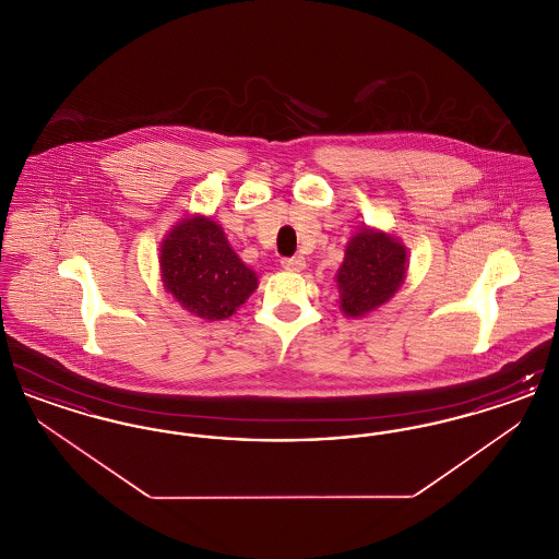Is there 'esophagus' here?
<instances>
[{
  "instance_id": "esophagus-1",
  "label": "esophagus",
  "mask_w": 559,
  "mask_h": 559,
  "mask_svg": "<svg viewBox=\"0 0 559 559\" xmlns=\"http://www.w3.org/2000/svg\"><path fill=\"white\" fill-rule=\"evenodd\" d=\"M281 264L289 272H301L306 267V260L301 255H295V258H285Z\"/></svg>"
}]
</instances>
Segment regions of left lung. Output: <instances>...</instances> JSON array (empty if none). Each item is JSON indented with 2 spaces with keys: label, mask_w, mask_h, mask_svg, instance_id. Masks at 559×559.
<instances>
[{
  "label": "left lung",
  "mask_w": 559,
  "mask_h": 559,
  "mask_svg": "<svg viewBox=\"0 0 559 559\" xmlns=\"http://www.w3.org/2000/svg\"><path fill=\"white\" fill-rule=\"evenodd\" d=\"M408 251L392 233L365 226L346 245L335 274L340 310L347 319H362L385 306L406 278Z\"/></svg>",
  "instance_id": "1"
}]
</instances>
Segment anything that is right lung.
I'll list each match as a JSON object with an SVG mask.
<instances>
[{
	"mask_svg": "<svg viewBox=\"0 0 559 559\" xmlns=\"http://www.w3.org/2000/svg\"><path fill=\"white\" fill-rule=\"evenodd\" d=\"M159 270L165 292L197 319H230L258 289V274L203 213H187L169 228L160 240Z\"/></svg>",
	"mask_w": 559,
	"mask_h": 559,
	"instance_id": "right-lung-1",
	"label": "right lung"
}]
</instances>
